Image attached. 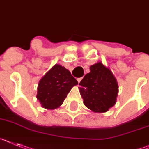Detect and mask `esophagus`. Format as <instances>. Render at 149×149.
<instances>
[{"label":"esophagus","mask_w":149,"mask_h":149,"mask_svg":"<svg viewBox=\"0 0 149 149\" xmlns=\"http://www.w3.org/2000/svg\"><path fill=\"white\" fill-rule=\"evenodd\" d=\"M82 77H81V78H78V79H77V81H78L79 83V82H81V80H82Z\"/></svg>","instance_id":"obj_1"}]
</instances>
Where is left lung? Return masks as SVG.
I'll list each match as a JSON object with an SVG mask.
<instances>
[{"instance_id":"1","label":"left lung","mask_w":149,"mask_h":149,"mask_svg":"<svg viewBox=\"0 0 149 149\" xmlns=\"http://www.w3.org/2000/svg\"><path fill=\"white\" fill-rule=\"evenodd\" d=\"M90 73L80 82L84 104L95 112H105L115 105L118 83L113 74L100 62L90 67Z\"/></svg>"}]
</instances>
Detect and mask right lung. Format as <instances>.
<instances>
[{
  "mask_svg": "<svg viewBox=\"0 0 149 149\" xmlns=\"http://www.w3.org/2000/svg\"><path fill=\"white\" fill-rule=\"evenodd\" d=\"M77 80L65 67L55 64L40 79L37 97L42 107L54 109L61 105Z\"/></svg>",
  "mask_w": 149,
  "mask_h": 149,
  "instance_id": "1",
  "label": "right lung"
}]
</instances>
